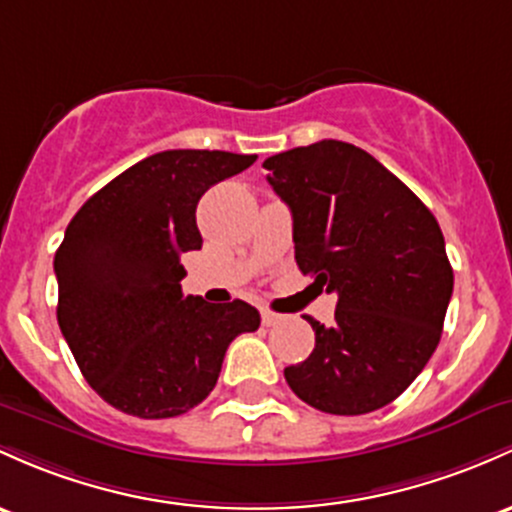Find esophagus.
<instances>
[{"instance_id": "obj_1", "label": "esophagus", "mask_w": 512, "mask_h": 512, "mask_svg": "<svg viewBox=\"0 0 512 512\" xmlns=\"http://www.w3.org/2000/svg\"><path fill=\"white\" fill-rule=\"evenodd\" d=\"M262 323H265L267 328H272V325H279V323H282V316H279V313L267 311V308H262Z\"/></svg>"}]
</instances>
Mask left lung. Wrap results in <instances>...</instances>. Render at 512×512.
Returning a JSON list of instances; mask_svg holds the SVG:
<instances>
[{
  "label": "left lung",
  "mask_w": 512,
  "mask_h": 512,
  "mask_svg": "<svg viewBox=\"0 0 512 512\" xmlns=\"http://www.w3.org/2000/svg\"><path fill=\"white\" fill-rule=\"evenodd\" d=\"M291 209L296 265L338 294L335 323L284 369L308 406L333 415L384 408L423 372L442 335L454 274L428 206L376 157L320 140L265 160Z\"/></svg>",
  "instance_id": "8db88e82"
}]
</instances>
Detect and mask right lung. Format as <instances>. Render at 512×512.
Masks as SVG:
<instances>
[{
    "instance_id": "obj_1",
    "label": "right lung",
    "mask_w": 512,
    "mask_h": 512,
    "mask_svg": "<svg viewBox=\"0 0 512 512\" xmlns=\"http://www.w3.org/2000/svg\"><path fill=\"white\" fill-rule=\"evenodd\" d=\"M255 155L165 150L89 196L55 252L58 325L87 384L119 411L174 418L216 386L228 345L260 328L250 303L184 296L196 204Z\"/></svg>"
}]
</instances>
